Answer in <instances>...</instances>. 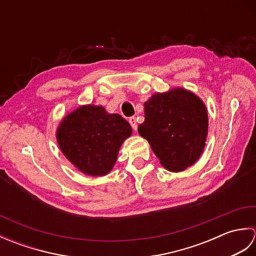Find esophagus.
Instances as JSON below:
<instances>
[{"instance_id": "esophagus-1", "label": "esophagus", "mask_w": 256, "mask_h": 256, "mask_svg": "<svg viewBox=\"0 0 256 256\" xmlns=\"http://www.w3.org/2000/svg\"><path fill=\"white\" fill-rule=\"evenodd\" d=\"M128 122H130V124H131V126H132V128L134 130V131H136V130H138L136 118H135V116H131V118H128Z\"/></svg>"}]
</instances>
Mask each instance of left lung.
Segmentation results:
<instances>
[{
  "mask_svg": "<svg viewBox=\"0 0 256 256\" xmlns=\"http://www.w3.org/2000/svg\"><path fill=\"white\" fill-rule=\"evenodd\" d=\"M144 113L138 134L166 170L182 172L197 162L208 134V113L199 96L182 88L156 94L144 103Z\"/></svg>",
  "mask_w": 256,
  "mask_h": 256,
  "instance_id": "obj_1",
  "label": "left lung"
}]
</instances>
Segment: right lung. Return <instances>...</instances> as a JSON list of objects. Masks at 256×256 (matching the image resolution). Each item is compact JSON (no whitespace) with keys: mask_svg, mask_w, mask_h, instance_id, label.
Here are the masks:
<instances>
[{"mask_svg":"<svg viewBox=\"0 0 256 256\" xmlns=\"http://www.w3.org/2000/svg\"><path fill=\"white\" fill-rule=\"evenodd\" d=\"M131 134V125L120 114L89 104L64 116L56 138L64 155L80 172L104 176L113 168L120 148Z\"/></svg>","mask_w":256,"mask_h":256,"instance_id":"obj_1","label":"right lung"}]
</instances>
